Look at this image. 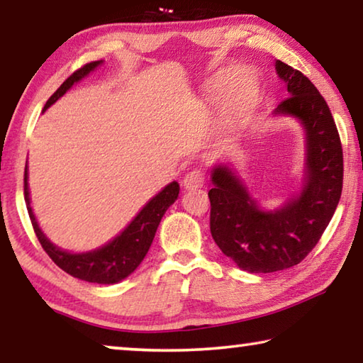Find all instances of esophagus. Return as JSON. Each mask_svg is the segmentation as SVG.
<instances>
[{
	"mask_svg": "<svg viewBox=\"0 0 363 363\" xmlns=\"http://www.w3.org/2000/svg\"><path fill=\"white\" fill-rule=\"evenodd\" d=\"M206 181V173L203 169L195 168L190 171V173L186 174V177L182 179V186L186 189H199L205 184Z\"/></svg>",
	"mask_w": 363,
	"mask_h": 363,
	"instance_id": "34e87169",
	"label": "esophagus"
}]
</instances>
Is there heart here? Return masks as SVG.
Here are the masks:
<instances>
[{
  "instance_id": "obj_1",
  "label": "heart",
  "mask_w": 363,
  "mask_h": 363,
  "mask_svg": "<svg viewBox=\"0 0 363 363\" xmlns=\"http://www.w3.org/2000/svg\"><path fill=\"white\" fill-rule=\"evenodd\" d=\"M257 94L256 77L247 69H237L233 72L229 93H227V106L235 115H242L251 108Z\"/></svg>"
}]
</instances>
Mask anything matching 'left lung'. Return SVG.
Wrapping results in <instances>:
<instances>
[{
    "instance_id": "1",
    "label": "left lung",
    "mask_w": 363,
    "mask_h": 363,
    "mask_svg": "<svg viewBox=\"0 0 363 363\" xmlns=\"http://www.w3.org/2000/svg\"><path fill=\"white\" fill-rule=\"evenodd\" d=\"M275 70L286 83L288 97L275 113L294 116L306 130V182L296 199L277 211H262L240 179L216 167L210 229L225 256L251 274L293 267L311 253L333 218L342 190V147L328 104L312 82L281 60Z\"/></svg>"
}]
</instances>
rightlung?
I'll use <instances>...</instances> for the list:
<instances>
[{
    "mask_svg": "<svg viewBox=\"0 0 363 363\" xmlns=\"http://www.w3.org/2000/svg\"><path fill=\"white\" fill-rule=\"evenodd\" d=\"M101 64L102 60H96V62L86 64L82 69L73 72L72 75L59 86L56 93L49 97L45 108L52 106L59 97H62L67 91L72 88L73 83L79 82V79L84 78L91 70H94L96 67ZM23 195H26V203L33 230L36 233V237H38L43 250L46 251L48 256L54 261V264H57V266L65 270L67 274H70L79 280L91 281V284L110 285L126 279L128 275L134 272L139 264L143 262L147 251H149L153 242V237H155L160 220H162L163 214L167 213L168 208L174 203L177 195H179V184H168L162 192L153 196L149 203L140 210L138 216L131 220V224L128 225L118 237L107 243L106 247L82 255H72L67 253V251H62L57 248L56 245L49 242L45 237V233L41 232L32 208H30L27 167L26 174H23Z\"/></svg>",
    "mask_w": 363,
    "mask_h": 363,
    "instance_id": "add662e5",
    "label": "right lung"
}]
</instances>
